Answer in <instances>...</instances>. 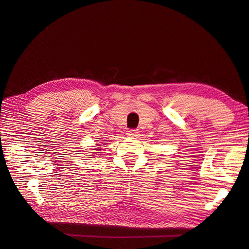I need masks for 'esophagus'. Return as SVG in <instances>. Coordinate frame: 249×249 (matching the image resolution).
Wrapping results in <instances>:
<instances>
[{
	"label": "esophagus",
	"instance_id": "esophagus-1",
	"mask_svg": "<svg viewBox=\"0 0 249 249\" xmlns=\"http://www.w3.org/2000/svg\"><path fill=\"white\" fill-rule=\"evenodd\" d=\"M138 134H139V131L136 129H131L127 131V135H129L130 137H137Z\"/></svg>",
	"mask_w": 249,
	"mask_h": 249
}]
</instances>
